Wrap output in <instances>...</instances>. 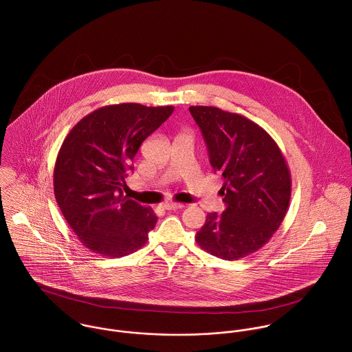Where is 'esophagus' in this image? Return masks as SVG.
I'll use <instances>...</instances> for the list:
<instances>
[{
  "instance_id": "esophagus-1",
  "label": "esophagus",
  "mask_w": 352,
  "mask_h": 352,
  "mask_svg": "<svg viewBox=\"0 0 352 352\" xmlns=\"http://www.w3.org/2000/svg\"><path fill=\"white\" fill-rule=\"evenodd\" d=\"M183 207H184V204H182V203H173V201L164 204V208H165V210H179V208H183Z\"/></svg>"
}]
</instances>
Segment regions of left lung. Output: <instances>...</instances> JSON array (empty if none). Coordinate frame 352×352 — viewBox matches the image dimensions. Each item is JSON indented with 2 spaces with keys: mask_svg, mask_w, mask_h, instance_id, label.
Returning <instances> with one entry per match:
<instances>
[{
  "mask_svg": "<svg viewBox=\"0 0 352 352\" xmlns=\"http://www.w3.org/2000/svg\"><path fill=\"white\" fill-rule=\"evenodd\" d=\"M210 164L222 173L226 210L210 212L195 240L203 251L239 260L264 247L283 222L292 175L272 137L251 119L217 107L192 105Z\"/></svg>",
  "mask_w": 352,
  "mask_h": 352,
  "instance_id": "obj_1",
  "label": "left lung"
}]
</instances>
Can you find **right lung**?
Returning a JSON list of instances; mask_svg holds the SVG:
<instances>
[{"mask_svg": "<svg viewBox=\"0 0 352 352\" xmlns=\"http://www.w3.org/2000/svg\"><path fill=\"white\" fill-rule=\"evenodd\" d=\"M173 112L172 105H105L67 134L54 166V194L82 245L108 257L141 250L157 223L151 207L123 195L141 144Z\"/></svg>", "mask_w": 352, "mask_h": 352, "instance_id": "right-lung-1", "label": "right lung"}]
</instances>
